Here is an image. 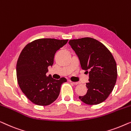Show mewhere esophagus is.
Returning a JSON list of instances; mask_svg holds the SVG:
<instances>
[{
  "instance_id": "34e87169",
  "label": "esophagus",
  "mask_w": 131,
  "mask_h": 131,
  "mask_svg": "<svg viewBox=\"0 0 131 131\" xmlns=\"http://www.w3.org/2000/svg\"><path fill=\"white\" fill-rule=\"evenodd\" d=\"M70 82H72V83H73V84H75V85H78V84H80V82H72V81H70Z\"/></svg>"
}]
</instances>
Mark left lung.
<instances>
[{"label": "left lung", "mask_w": 131, "mask_h": 131, "mask_svg": "<svg viewBox=\"0 0 131 131\" xmlns=\"http://www.w3.org/2000/svg\"><path fill=\"white\" fill-rule=\"evenodd\" d=\"M69 44L81 67L89 75L87 92L79 98L87 104H100L108 97L116 82L117 66L113 55L103 44L92 38L71 40Z\"/></svg>", "instance_id": "8db88e82"}]
</instances>
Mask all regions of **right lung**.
<instances>
[{
    "label": "right lung",
    "instance_id": "add662e5",
    "mask_svg": "<svg viewBox=\"0 0 131 131\" xmlns=\"http://www.w3.org/2000/svg\"><path fill=\"white\" fill-rule=\"evenodd\" d=\"M68 40L40 38L24 48L16 64V77L20 88L31 102L47 106L54 102L65 78L55 80L47 77L48 67L52 66L54 54Z\"/></svg>",
    "mask_w": 131,
    "mask_h": 131
}]
</instances>
